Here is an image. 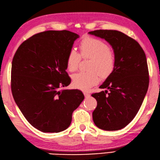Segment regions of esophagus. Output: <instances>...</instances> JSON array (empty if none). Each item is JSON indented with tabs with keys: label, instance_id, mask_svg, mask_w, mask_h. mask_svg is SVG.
<instances>
[{
	"label": "esophagus",
	"instance_id": "obj_1",
	"mask_svg": "<svg viewBox=\"0 0 160 160\" xmlns=\"http://www.w3.org/2000/svg\"><path fill=\"white\" fill-rule=\"evenodd\" d=\"M83 94H84L85 97H89V96H90V93H89V92H84Z\"/></svg>",
	"mask_w": 160,
	"mask_h": 160
}]
</instances>
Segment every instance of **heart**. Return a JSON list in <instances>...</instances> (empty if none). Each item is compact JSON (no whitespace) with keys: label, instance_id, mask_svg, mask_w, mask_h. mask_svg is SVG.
Instances as JSON below:
<instances>
[{"label":"heart","instance_id":"obj_1","mask_svg":"<svg viewBox=\"0 0 160 160\" xmlns=\"http://www.w3.org/2000/svg\"><path fill=\"white\" fill-rule=\"evenodd\" d=\"M80 54L72 49L66 58V66L70 72H74L79 67L81 57L90 58L88 72H80L72 76L74 86L81 90H88L97 84L101 80V74L103 77L109 76L114 69L116 57L103 41L88 37L79 44Z\"/></svg>","mask_w":160,"mask_h":160}]
</instances>
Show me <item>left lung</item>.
I'll use <instances>...</instances> for the list:
<instances>
[{
  "instance_id": "8db88e82",
  "label": "left lung",
  "mask_w": 160,
  "mask_h": 160,
  "mask_svg": "<svg viewBox=\"0 0 160 160\" xmlns=\"http://www.w3.org/2000/svg\"><path fill=\"white\" fill-rule=\"evenodd\" d=\"M88 33L105 39L116 57L114 69L99 87L108 90L92 94L97 101L93 121L102 130L121 129L136 116L148 90L146 55L137 41L120 31L100 29Z\"/></svg>"
}]
</instances>
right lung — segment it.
Returning a JSON list of instances; mask_svg holds the SVG:
<instances>
[{
  "instance_id": "1",
  "label": "right lung",
  "mask_w": 160,
  "mask_h": 160,
  "mask_svg": "<svg viewBox=\"0 0 160 160\" xmlns=\"http://www.w3.org/2000/svg\"><path fill=\"white\" fill-rule=\"evenodd\" d=\"M79 37L66 30L41 32L23 42L13 56V99L27 121L42 132L66 129L84 99L79 90L61 89L71 82L66 58Z\"/></svg>"
}]
</instances>
